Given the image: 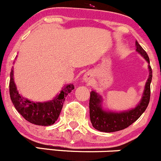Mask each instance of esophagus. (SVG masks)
Wrapping results in <instances>:
<instances>
[{
  "label": "esophagus",
  "instance_id": "esophagus-1",
  "mask_svg": "<svg viewBox=\"0 0 161 161\" xmlns=\"http://www.w3.org/2000/svg\"><path fill=\"white\" fill-rule=\"evenodd\" d=\"M83 80L86 82H90L92 80V75L90 72H87L83 76Z\"/></svg>",
  "mask_w": 161,
  "mask_h": 161
}]
</instances>
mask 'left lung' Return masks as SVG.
<instances>
[{
    "mask_svg": "<svg viewBox=\"0 0 161 161\" xmlns=\"http://www.w3.org/2000/svg\"><path fill=\"white\" fill-rule=\"evenodd\" d=\"M136 52L148 63L149 77L145 85L144 91L139 103L135 108L128 110L115 112L103 108V98L95 90L90 92V121L96 130L102 132H115L124 130L135 122L146 111L150 98V83L152 81V69L149 65V58L146 51L138 42H135Z\"/></svg>",
    "mask_w": 161,
    "mask_h": 161,
    "instance_id": "8db88e82",
    "label": "left lung"
}]
</instances>
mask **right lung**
Returning a JSON list of instances; mask_svg holds the SVG:
<instances>
[{
  "label": "right lung",
  "mask_w": 161,
  "mask_h": 161,
  "mask_svg": "<svg viewBox=\"0 0 161 161\" xmlns=\"http://www.w3.org/2000/svg\"><path fill=\"white\" fill-rule=\"evenodd\" d=\"M74 89L73 84H68L53 100L44 102H34L25 98L17 90L14 81L13 68L10 73L9 93L12 104L25 119L35 125L50 126L53 124L60 115L65 97Z\"/></svg>",
  "instance_id": "right-lung-1"
}]
</instances>
